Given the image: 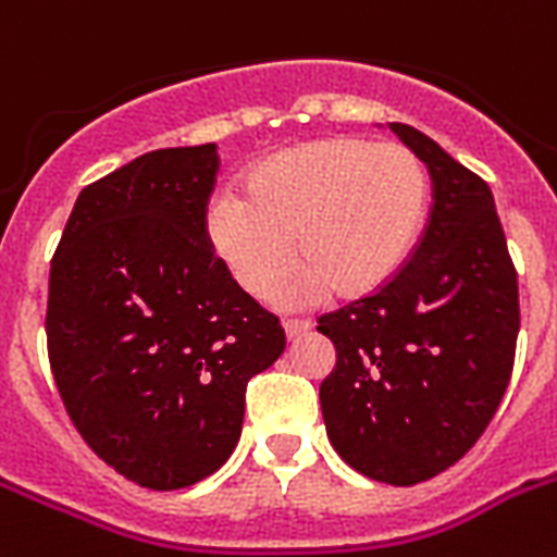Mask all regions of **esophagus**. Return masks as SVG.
Returning <instances> with one entry per match:
<instances>
[{"instance_id":"esophagus-1","label":"esophagus","mask_w":557,"mask_h":557,"mask_svg":"<svg viewBox=\"0 0 557 557\" xmlns=\"http://www.w3.org/2000/svg\"><path fill=\"white\" fill-rule=\"evenodd\" d=\"M283 330H286L288 338H300V335L312 330V321H306V318H288V321H283Z\"/></svg>"}]
</instances>
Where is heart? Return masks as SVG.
<instances>
[{
    "mask_svg": "<svg viewBox=\"0 0 557 557\" xmlns=\"http://www.w3.org/2000/svg\"><path fill=\"white\" fill-rule=\"evenodd\" d=\"M428 173L410 147L330 135L253 164L239 196L205 210L210 251L251 297H271L295 262L309 269L288 300L335 288L367 297L413 253L428 216Z\"/></svg>",
    "mask_w": 557,
    "mask_h": 557,
    "instance_id": "heart-1",
    "label": "heart"
}]
</instances>
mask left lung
<instances>
[{
  "label": "left lung",
  "instance_id": "1",
  "mask_svg": "<svg viewBox=\"0 0 557 557\" xmlns=\"http://www.w3.org/2000/svg\"><path fill=\"white\" fill-rule=\"evenodd\" d=\"M389 129L431 173V216L396 280L318 318L338 352L321 407L347 466L416 485L466 457L497 413L518 347V271L483 178L413 126Z\"/></svg>",
  "mask_w": 557,
  "mask_h": 557
}]
</instances>
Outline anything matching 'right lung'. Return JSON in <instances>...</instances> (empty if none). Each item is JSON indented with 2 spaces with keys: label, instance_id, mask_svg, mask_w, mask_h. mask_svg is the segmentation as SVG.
Instances as JSON below:
<instances>
[{
  "label": "right lung",
  "instance_id": "add662e5",
  "mask_svg": "<svg viewBox=\"0 0 557 557\" xmlns=\"http://www.w3.org/2000/svg\"><path fill=\"white\" fill-rule=\"evenodd\" d=\"M216 144L152 150L83 187L51 260L48 361L74 428L173 492L234 454L245 387L286 349L205 236Z\"/></svg>",
  "mask_w": 557,
  "mask_h": 557
}]
</instances>
